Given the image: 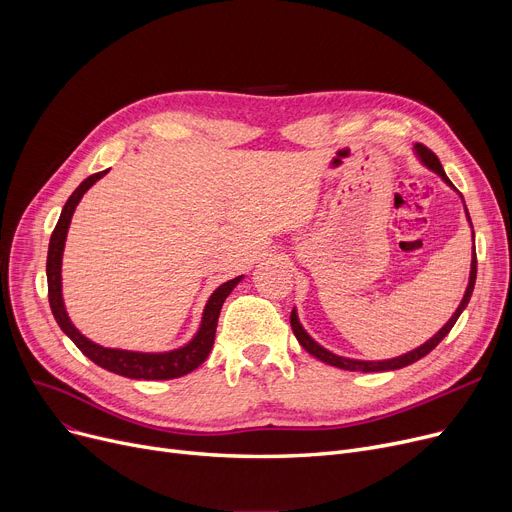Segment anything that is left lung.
Instances as JSON below:
<instances>
[{
	"label": "left lung",
	"mask_w": 512,
	"mask_h": 512,
	"mask_svg": "<svg viewBox=\"0 0 512 512\" xmlns=\"http://www.w3.org/2000/svg\"><path fill=\"white\" fill-rule=\"evenodd\" d=\"M415 155L419 157V161L421 164L427 168V170H432V172H436L448 186H452L454 188V184L448 180V176H446V172H444V168H442V164H440V159L429 151L425 145H421V143H417L415 147ZM456 191V188H454ZM465 213H467V220H469V226H471V230H473V224H471V218H469V211H467V207H465ZM473 234V253H471V272H469V284H467V290H465V294H463V301H461V305L456 307V311L452 313V317L446 321V324L438 330V334H434L432 338H429L427 342H423L421 346H417V348H413V351H409V353H405V355H400V357H392V359H384V361H361V359H351V357H340V355H336V353H332V351H328V348H324L321 346L319 342H315L309 334H307V330L301 326V321H299V315H297V309H292V313H290V326H292V332H294V336H297V340H299V344L305 348V351L309 353V355H313L315 359H319V361H324V363H328V365H332V367H338V369H346V371H392V369H402V367H407V365H411V363H415V361H419L421 357H425L427 353H432L434 348L446 338V334L452 330V326L456 324V319L461 317V313L465 311V307L469 305V301H471V294H473V288H475V278H477V257H475V232H471Z\"/></svg>",
	"instance_id": "1"
}]
</instances>
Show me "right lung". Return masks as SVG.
<instances>
[{
    "label": "right lung",
    "instance_id": "right-lung-1",
    "mask_svg": "<svg viewBox=\"0 0 512 512\" xmlns=\"http://www.w3.org/2000/svg\"><path fill=\"white\" fill-rule=\"evenodd\" d=\"M105 174H107V170L97 172L78 184L76 191L66 201L56 228H53V234L49 240V251H47V292H49L51 313H53V317H56L62 332L80 348V353L107 371L124 375V378H130V380L182 378V375L197 369L211 353V346L215 340V328H218L220 309H222L224 301L228 299V294L242 280V276L228 280L213 290V294L203 309L201 326H199L197 334L193 336L191 342H186L180 348H174V351H166V353L122 351V348H107V346L95 344L93 340L80 334L70 321L66 307H64V299H62V255H64L66 236H68L70 220H72L76 205L80 203V199H83V195L89 191V188Z\"/></svg>",
    "mask_w": 512,
    "mask_h": 512
}]
</instances>
